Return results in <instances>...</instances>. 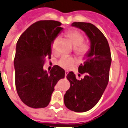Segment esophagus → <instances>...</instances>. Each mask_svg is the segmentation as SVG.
I'll use <instances>...</instances> for the list:
<instances>
[{"instance_id": "34e87169", "label": "esophagus", "mask_w": 128, "mask_h": 128, "mask_svg": "<svg viewBox=\"0 0 128 128\" xmlns=\"http://www.w3.org/2000/svg\"><path fill=\"white\" fill-rule=\"evenodd\" d=\"M68 74V71H65V78H66V75H67Z\"/></svg>"}]
</instances>
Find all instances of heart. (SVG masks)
Masks as SVG:
<instances>
[{"instance_id": "heart-1", "label": "heart", "mask_w": 128, "mask_h": 128, "mask_svg": "<svg viewBox=\"0 0 128 128\" xmlns=\"http://www.w3.org/2000/svg\"><path fill=\"white\" fill-rule=\"evenodd\" d=\"M65 36L72 44L74 52L78 56L84 58L87 56L90 52L92 46L89 42H85L83 34L75 30H69L65 33ZM58 41V38L54 39L52 42V49L54 50ZM75 63V60L72 57H68L63 56L58 60V64L63 68L69 69L72 67Z\"/></svg>"}]
</instances>
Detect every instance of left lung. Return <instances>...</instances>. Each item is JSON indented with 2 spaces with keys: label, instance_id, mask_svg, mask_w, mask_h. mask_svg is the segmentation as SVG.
Returning <instances> with one entry per match:
<instances>
[{
  "label": "left lung",
  "instance_id": "8db88e82",
  "mask_svg": "<svg viewBox=\"0 0 128 128\" xmlns=\"http://www.w3.org/2000/svg\"><path fill=\"white\" fill-rule=\"evenodd\" d=\"M72 26L86 32L92 49L88 58L78 66V72L84 74V78L77 80L72 72L66 75L70 87L64 96V103L70 110L83 112L97 104L108 86L111 54L106 38L94 24L75 22Z\"/></svg>",
  "mask_w": 128,
  "mask_h": 128
}]
</instances>
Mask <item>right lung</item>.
Instances as JSON below:
<instances>
[{
	"label": "right lung",
	"mask_w": 128,
	"mask_h": 128,
	"mask_svg": "<svg viewBox=\"0 0 128 128\" xmlns=\"http://www.w3.org/2000/svg\"><path fill=\"white\" fill-rule=\"evenodd\" d=\"M60 22L42 20L30 26L19 37L14 65L18 96L30 108H46L54 86L65 77V70L58 65L49 73L43 70L46 58H51L52 42L62 31Z\"/></svg>",
	"instance_id": "add662e5"
}]
</instances>
